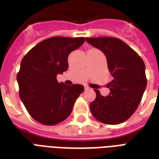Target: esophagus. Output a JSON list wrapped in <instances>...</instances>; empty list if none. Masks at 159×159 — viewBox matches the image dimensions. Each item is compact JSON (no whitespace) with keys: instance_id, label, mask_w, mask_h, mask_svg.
<instances>
[{"instance_id":"1","label":"esophagus","mask_w":159,"mask_h":159,"mask_svg":"<svg viewBox=\"0 0 159 159\" xmlns=\"http://www.w3.org/2000/svg\"><path fill=\"white\" fill-rule=\"evenodd\" d=\"M84 89H85V90H89V89H90V88L89 86H85V88H84Z\"/></svg>"}]
</instances>
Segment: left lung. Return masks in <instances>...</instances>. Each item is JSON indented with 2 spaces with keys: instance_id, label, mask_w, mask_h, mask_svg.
<instances>
[{
  "instance_id": "left-lung-1",
  "label": "left lung",
  "mask_w": 159,
  "mask_h": 159,
  "mask_svg": "<svg viewBox=\"0 0 159 159\" xmlns=\"http://www.w3.org/2000/svg\"><path fill=\"white\" fill-rule=\"evenodd\" d=\"M107 57L112 81L107 84L110 93L104 97L99 90L90 103L93 117L106 124H119L135 111L147 87L145 64L134 50L122 40L114 37L86 38Z\"/></svg>"
}]
</instances>
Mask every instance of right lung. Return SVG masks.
<instances>
[{
	"label": "right lung",
	"instance_id": "obj_1",
	"mask_svg": "<svg viewBox=\"0 0 159 159\" xmlns=\"http://www.w3.org/2000/svg\"><path fill=\"white\" fill-rule=\"evenodd\" d=\"M84 42V37L52 36L36 44L23 58L17 74L19 97L36 122L55 125L71 113L84 88L59 83L57 75L67 70L68 56Z\"/></svg>",
	"mask_w": 159,
	"mask_h": 159
}]
</instances>
